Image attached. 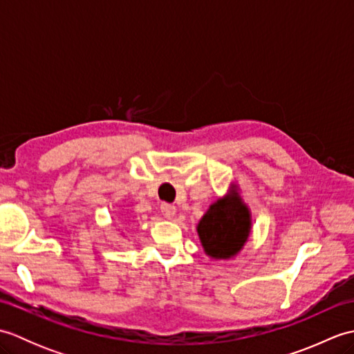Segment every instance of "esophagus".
Wrapping results in <instances>:
<instances>
[{"label": "esophagus", "instance_id": "esophagus-1", "mask_svg": "<svg viewBox=\"0 0 354 354\" xmlns=\"http://www.w3.org/2000/svg\"><path fill=\"white\" fill-rule=\"evenodd\" d=\"M161 213L164 217H167V219H173L176 214V207L171 205V204H162L161 205Z\"/></svg>", "mask_w": 354, "mask_h": 354}]
</instances>
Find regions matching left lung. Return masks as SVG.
I'll list each match as a JSON object with an SVG mask.
<instances>
[{
	"label": "left lung",
	"mask_w": 354,
	"mask_h": 354,
	"mask_svg": "<svg viewBox=\"0 0 354 354\" xmlns=\"http://www.w3.org/2000/svg\"><path fill=\"white\" fill-rule=\"evenodd\" d=\"M252 228L251 209L236 183L208 207L196 227L204 252L213 260H231L243 250Z\"/></svg>",
	"instance_id": "left-lung-1"
}]
</instances>
